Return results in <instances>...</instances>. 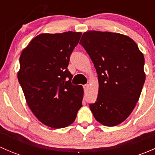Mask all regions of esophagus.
<instances>
[{
	"label": "esophagus",
	"mask_w": 155,
	"mask_h": 155,
	"mask_svg": "<svg viewBox=\"0 0 155 155\" xmlns=\"http://www.w3.org/2000/svg\"><path fill=\"white\" fill-rule=\"evenodd\" d=\"M88 87H89L88 84H85V85H83V88H84V90H85V91H87V89H88Z\"/></svg>",
	"instance_id": "esophagus-1"
}]
</instances>
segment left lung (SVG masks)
<instances>
[{"label": "left lung", "instance_id": "obj_1", "mask_svg": "<svg viewBox=\"0 0 155 155\" xmlns=\"http://www.w3.org/2000/svg\"><path fill=\"white\" fill-rule=\"evenodd\" d=\"M98 75L99 91L89 104L95 119L107 127L127 118L138 102L145 83V59L137 43L118 33L90 31L80 43Z\"/></svg>", "mask_w": 155, "mask_h": 155}]
</instances>
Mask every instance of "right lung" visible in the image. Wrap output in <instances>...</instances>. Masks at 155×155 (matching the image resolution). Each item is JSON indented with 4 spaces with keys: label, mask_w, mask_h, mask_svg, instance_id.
I'll return each mask as SVG.
<instances>
[{
    "label": "right lung",
    "mask_w": 155,
    "mask_h": 155,
    "mask_svg": "<svg viewBox=\"0 0 155 155\" xmlns=\"http://www.w3.org/2000/svg\"><path fill=\"white\" fill-rule=\"evenodd\" d=\"M82 33L41 34L21 52L18 80L26 102L37 119L63 128L76 119L82 107L83 88L71 83L68 67Z\"/></svg>",
    "instance_id": "add662e5"
}]
</instances>
